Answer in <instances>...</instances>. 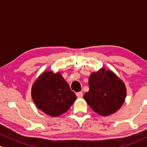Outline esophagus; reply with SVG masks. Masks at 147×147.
<instances>
[{"instance_id": "1", "label": "esophagus", "mask_w": 147, "mask_h": 147, "mask_svg": "<svg viewBox=\"0 0 147 147\" xmlns=\"http://www.w3.org/2000/svg\"><path fill=\"white\" fill-rule=\"evenodd\" d=\"M76 96L78 98H81V97H82V96H83V94H82V92H78L76 93Z\"/></svg>"}]
</instances>
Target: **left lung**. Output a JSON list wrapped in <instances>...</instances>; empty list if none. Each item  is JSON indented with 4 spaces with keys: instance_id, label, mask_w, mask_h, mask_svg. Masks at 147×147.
I'll list each match as a JSON object with an SVG mask.
<instances>
[{
    "instance_id": "1",
    "label": "left lung",
    "mask_w": 147,
    "mask_h": 147,
    "mask_svg": "<svg viewBox=\"0 0 147 147\" xmlns=\"http://www.w3.org/2000/svg\"><path fill=\"white\" fill-rule=\"evenodd\" d=\"M89 88L84 98L95 113L102 116L117 111L126 96V89L122 80L104 68L90 75Z\"/></svg>"
}]
</instances>
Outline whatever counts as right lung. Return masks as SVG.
I'll return each instance as SVG.
<instances>
[{
  "label": "right lung",
  "instance_id": "right-lung-1",
  "mask_svg": "<svg viewBox=\"0 0 147 147\" xmlns=\"http://www.w3.org/2000/svg\"><path fill=\"white\" fill-rule=\"evenodd\" d=\"M31 94L36 106L51 117L66 113L76 99L60 74L51 71L43 73L34 82Z\"/></svg>",
  "mask_w": 147,
  "mask_h": 147
}]
</instances>
